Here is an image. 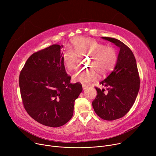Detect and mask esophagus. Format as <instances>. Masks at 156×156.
Returning a JSON list of instances; mask_svg holds the SVG:
<instances>
[{
	"label": "esophagus",
	"mask_w": 156,
	"mask_h": 156,
	"mask_svg": "<svg viewBox=\"0 0 156 156\" xmlns=\"http://www.w3.org/2000/svg\"><path fill=\"white\" fill-rule=\"evenodd\" d=\"M87 88V86H86V85H84V84H83V90H86Z\"/></svg>",
	"instance_id": "1"
}]
</instances>
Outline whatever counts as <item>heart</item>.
<instances>
[{"instance_id":"1","label":"heart","mask_w":156,"mask_h":156,"mask_svg":"<svg viewBox=\"0 0 156 156\" xmlns=\"http://www.w3.org/2000/svg\"><path fill=\"white\" fill-rule=\"evenodd\" d=\"M75 52L67 49L62 54V62L68 70L76 66L78 55H89L91 57L90 65L94 67L101 75H105L112 71L115 66L118 54L116 49L90 37H77L72 41ZM97 73L94 69L80 70L73 75L75 81L86 84L96 80Z\"/></svg>"}]
</instances>
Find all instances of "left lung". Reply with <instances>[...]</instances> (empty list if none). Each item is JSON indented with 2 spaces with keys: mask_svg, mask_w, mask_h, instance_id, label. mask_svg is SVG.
<instances>
[{
  "mask_svg": "<svg viewBox=\"0 0 156 156\" xmlns=\"http://www.w3.org/2000/svg\"><path fill=\"white\" fill-rule=\"evenodd\" d=\"M114 43L120 52L114 70L100 84L104 89L95 87L97 96L93 101L96 114L105 120H114L125 116L132 107L137 97L140 78L134 54L122 41L112 37H102Z\"/></svg>",
  "mask_w": 156,
  "mask_h": 156,
  "instance_id": "8db88e82",
  "label": "left lung"
}]
</instances>
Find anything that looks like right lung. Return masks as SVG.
<instances>
[{
  "instance_id": "add662e5",
  "label": "right lung",
  "mask_w": 156,
  "mask_h": 156,
  "mask_svg": "<svg viewBox=\"0 0 156 156\" xmlns=\"http://www.w3.org/2000/svg\"><path fill=\"white\" fill-rule=\"evenodd\" d=\"M53 44L33 53L20 72L19 86L25 109L34 120L58 127L73 114L74 104L83 90L80 83H70L60 49Z\"/></svg>"
}]
</instances>
